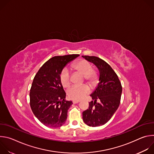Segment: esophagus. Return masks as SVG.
I'll use <instances>...</instances> for the list:
<instances>
[{
    "label": "esophagus",
    "instance_id": "34e87169",
    "mask_svg": "<svg viewBox=\"0 0 154 154\" xmlns=\"http://www.w3.org/2000/svg\"><path fill=\"white\" fill-rule=\"evenodd\" d=\"M79 102H80V100H72L73 103H77Z\"/></svg>",
    "mask_w": 154,
    "mask_h": 154
}]
</instances>
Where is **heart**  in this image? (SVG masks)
<instances>
[{"label":"heart","mask_w":154,"mask_h":154,"mask_svg":"<svg viewBox=\"0 0 154 154\" xmlns=\"http://www.w3.org/2000/svg\"><path fill=\"white\" fill-rule=\"evenodd\" d=\"M72 68L74 70L81 73L85 81L90 85L96 83L99 79L98 74L93 69L91 64L86 60H80L75 62ZM60 80L62 86L64 88L68 87L71 84V78L68 70L63 69L60 75ZM90 92V88L86 85L73 86L68 90L69 97L72 100H79L85 97Z\"/></svg>","instance_id":"b5f03b06"}]
</instances>
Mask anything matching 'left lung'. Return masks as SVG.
<instances>
[{"label":"left lung","instance_id":"8db88e82","mask_svg":"<svg viewBox=\"0 0 154 154\" xmlns=\"http://www.w3.org/2000/svg\"><path fill=\"white\" fill-rule=\"evenodd\" d=\"M82 57L94 63L100 73V82L90 95L94 102H89L88 109L82 113L83 120L88 126H100L110 119L118 108L122 85L116 72L104 60L95 56Z\"/></svg>","mask_w":154,"mask_h":154}]
</instances>
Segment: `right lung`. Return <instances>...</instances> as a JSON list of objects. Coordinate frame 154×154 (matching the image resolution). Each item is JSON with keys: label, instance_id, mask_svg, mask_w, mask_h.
<instances>
[{"label": "right lung", "instance_id": "1", "mask_svg": "<svg viewBox=\"0 0 154 154\" xmlns=\"http://www.w3.org/2000/svg\"><path fill=\"white\" fill-rule=\"evenodd\" d=\"M79 54L55 56L44 64L36 74L30 92V105L37 119L49 127H60L66 120L72 101L66 100L60 80L66 64Z\"/></svg>", "mask_w": 154, "mask_h": 154}]
</instances>
